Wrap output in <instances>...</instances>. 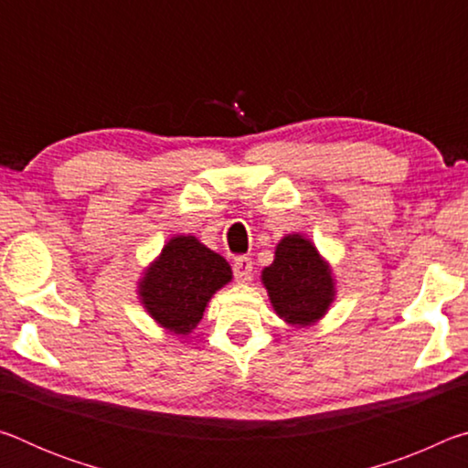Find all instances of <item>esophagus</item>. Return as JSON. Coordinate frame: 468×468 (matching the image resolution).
<instances>
[{"instance_id":"obj_1","label":"esophagus","mask_w":468,"mask_h":468,"mask_svg":"<svg viewBox=\"0 0 468 468\" xmlns=\"http://www.w3.org/2000/svg\"><path fill=\"white\" fill-rule=\"evenodd\" d=\"M251 271H253V266H251V260L250 258L241 256V258H237L235 262H233V274H235V279L239 281V282H248L251 279Z\"/></svg>"}]
</instances>
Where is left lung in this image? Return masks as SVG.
Here are the masks:
<instances>
[{"label": "left lung", "instance_id": "left-lung-1", "mask_svg": "<svg viewBox=\"0 0 468 468\" xmlns=\"http://www.w3.org/2000/svg\"><path fill=\"white\" fill-rule=\"evenodd\" d=\"M262 281L276 314L289 324L307 326L320 320L335 297V284L318 250L301 235H289L276 248Z\"/></svg>", "mask_w": 468, "mask_h": 468}]
</instances>
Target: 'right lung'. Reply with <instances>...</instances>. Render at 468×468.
I'll use <instances>...</instances> for the list:
<instances>
[{
	"label": "right lung",
	"instance_id": "right-lung-1",
	"mask_svg": "<svg viewBox=\"0 0 468 468\" xmlns=\"http://www.w3.org/2000/svg\"><path fill=\"white\" fill-rule=\"evenodd\" d=\"M231 281V266L196 237H173L146 272L140 295L150 315L176 335L202 320L212 292Z\"/></svg>",
	"mask_w": 468,
	"mask_h": 468
}]
</instances>
